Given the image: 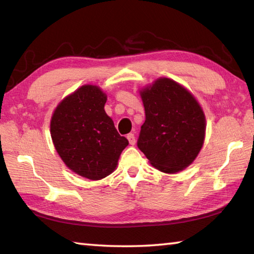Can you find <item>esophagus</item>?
<instances>
[{"label":"esophagus","mask_w":254,"mask_h":254,"mask_svg":"<svg viewBox=\"0 0 254 254\" xmlns=\"http://www.w3.org/2000/svg\"><path fill=\"white\" fill-rule=\"evenodd\" d=\"M127 139H128V141H129V143H130V145H135L136 143V139H135V135H133V133H128L127 135Z\"/></svg>","instance_id":"34e87169"}]
</instances>
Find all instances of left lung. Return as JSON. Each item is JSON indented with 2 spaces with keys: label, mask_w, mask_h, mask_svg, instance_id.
I'll list each match as a JSON object with an SVG mask.
<instances>
[{
  "label": "left lung",
  "mask_w": 254,
  "mask_h": 254,
  "mask_svg": "<svg viewBox=\"0 0 254 254\" xmlns=\"http://www.w3.org/2000/svg\"><path fill=\"white\" fill-rule=\"evenodd\" d=\"M146 121L137 146L158 170L175 174L198 156L205 132L204 115L197 100L169 78L157 79L140 92Z\"/></svg>",
  "instance_id": "left-lung-1"
}]
</instances>
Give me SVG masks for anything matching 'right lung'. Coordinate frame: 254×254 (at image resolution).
Segmentation results:
<instances>
[{
	"mask_svg": "<svg viewBox=\"0 0 254 254\" xmlns=\"http://www.w3.org/2000/svg\"><path fill=\"white\" fill-rule=\"evenodd\" d=\"M106 100L97 86L84 85L57 106L51 121V136L62 160L90 180L112 174L128 145L105 113Z\"/></svg>",
	"mask_w": 254,
	"mask_h": 254,
	"instance_id": "right-lung-1",
	"label": "right lung"
}]
</instances>
